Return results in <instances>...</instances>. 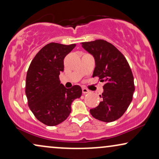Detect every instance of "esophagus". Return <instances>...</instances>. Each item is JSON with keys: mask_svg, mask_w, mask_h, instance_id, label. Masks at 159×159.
Instances as JSON below:
<instances>
[{"mask_svg": "<svg viewBox=\"0 0 159 159\" xmlns=\"http://www.w3.org/2000/svg\"><path fill=\"white\" fill-rule=\"evenodd\" d=\"M82 92H83V94H87V93H89V90H88L87 89H86V88H84V87H83L82 88Z\"/></svg>", "mask_w": 159, "mask_h": 159, "instance_id": "34e87169", "label": "esophagus"}]
</instances>
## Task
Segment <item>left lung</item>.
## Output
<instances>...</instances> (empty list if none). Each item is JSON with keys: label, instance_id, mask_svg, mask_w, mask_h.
Masks as SVG:
<instances>
[{"label": "left lung", "instance_id": "1", "mask_svg": "<svg viewBox=\"0 0 159 159\" xmlns=\"http://www.w3.org/2000/svg\"><path fill=\"white\" fill-rule=\"evenodd\" d=\"M95 61L93 75L100 82H105L102 101L96 108L90 109L94 118L111 122L123 115L135 90L134 76L127 60L117 48L103 39L81 43Z\"/></svg>", "mask_w": 159, "mask_h": 159}]
</instances>
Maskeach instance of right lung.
Segmentation results:
<instances>
[{"instance_id":"right-lung-1","label":"right lung","mask_w":159,"mask_h":159,"mask_svg":"<svg viewBox=\"0 0 159 159\" xmlns=\"http://www.w3.org/2000/svg\"><path fill=\"white\" fill-rule=\"evenodd\" d=\"M51 43L38 52L26 75L25 94L29 106L36 118L46 125H57L67 119L71 105L81 96V86L67 89L59 81L64 71V59L74 48Z\"/></svg>"}]
</instances>
